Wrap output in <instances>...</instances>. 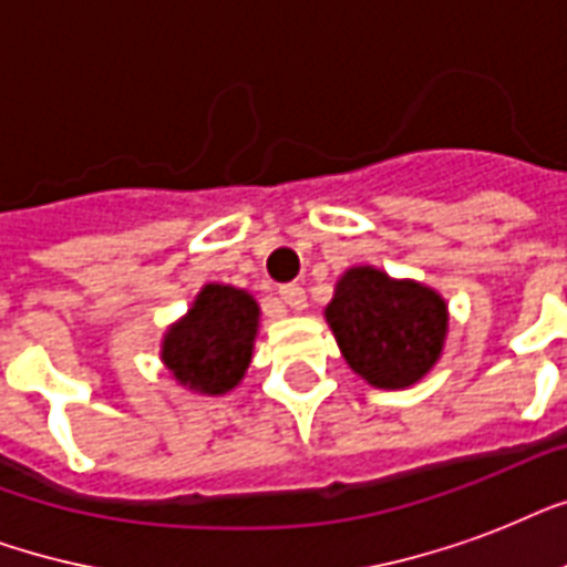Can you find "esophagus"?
<instances>
[{"label": "esophagus", "mask_w": 567, "mask_h": 567, "mask_svg": "<svg viewBox=\"0 0 567 567\" xmlns=\"http://www.w3.org/2000/svg\"><path fill=\"white\" fill-rule=\"evenodd\" d=\"M279 297H282V302L288 306V309L293 311L306 309V291H302L300 285H282V288H279Z\"/></svg>", "instance_id": "34e87169"}]
</instances>
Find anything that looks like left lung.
Segmentation results:
<instances>
[{
    "label": "left lung",
    "mask_w": 567,
    "mask_h": 567,
    "mask_svg": "<svg viewBox=\"0 0 567 567\" xmlns=\"http://www.w3.org/2000/svg\"><path fill=\"white\" fill-rule=\"evenodd\" d=\"M327 320L347 364L377 388H405L439 362L447 306L432 288L373 267L341 276Z\"/></svg>",
    "instance_id": "left-lung-1"
}]
</instances>
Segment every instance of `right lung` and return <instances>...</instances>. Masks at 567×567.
Segmentation results:
<instances>
[{"label": "right lung", "instance_id": "add662e5", "mask_svg": "<svg viewBox=\"0 0 567 567\" xmlns=\"http://www.w3.org/2000/svg\"><path fill=\"white\" fill-rule=\"evenodd\" d=\"M258 306L229 285H205L188 318L164 338L162 359L182 385L226 394L244 377L252 355Z\"/></svg>", "mask_w": 567, "mask_h": 567}]
</instances>
